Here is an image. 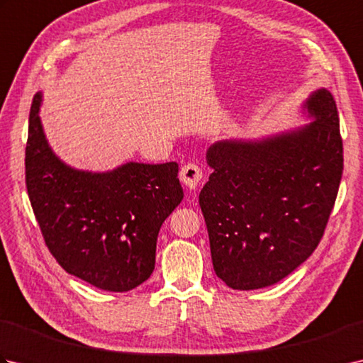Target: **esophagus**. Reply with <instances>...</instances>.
Here are the masks:
<instances>
[{"label":"esophagus","instance_id":"1","mask_svg":"<svg viewBox=\"0 0 363 363\" xmlns=\"http://www.w3.org/2000/svg\"><path fill=\"white\" fill-rule=\"evenodd\" d=\"M179 176H181L182 184L189 190H196L198 186H199V182H201V179H203V172L198 165L187 164V165H184L181 168Z\"/></svg>","mask_w":363,"mask_h":363}]
</instances>
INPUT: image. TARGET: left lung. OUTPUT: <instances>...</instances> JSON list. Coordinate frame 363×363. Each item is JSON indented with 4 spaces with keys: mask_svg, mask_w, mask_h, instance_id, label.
<instances>
[{
    "mask_svg": "<svg viewBox=\"0 0 363 363\" xmlns=\"http://www.w3.org/2000/svg\"><path fill=\"white\" fill-rule=\"evenodd\" d=\"M299 113L311 121L256 138H226L206 152L213 172L199 207L215 273L234 290L282 281L325 233L343 172L333 94L313 90Z\"/></svg>",
    "mask_w": 363,
    "mask_h": 363,
    "instance_id": "8db88e82",
    "label": "left lung"
}]
</instances>
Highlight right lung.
<instances>
[{"mask_svg": "<svg viewBox=\"0 0 363 363\" xmlns=\"http://www.w3.org/2000/svg\"><path fill=\"white\" fill-rule=\"evenodd\" d=\"M42 103L38 91L25 165L45 243L67 273L101 290H133L151 276L162 223L184 198L177 164L130 160L107 172L68 165L45 135Z\"/></svg>", "mask_w": 363, "mask_h": 363, "instance_id": "add662e5", "label": "right lung"}]
</instances>
